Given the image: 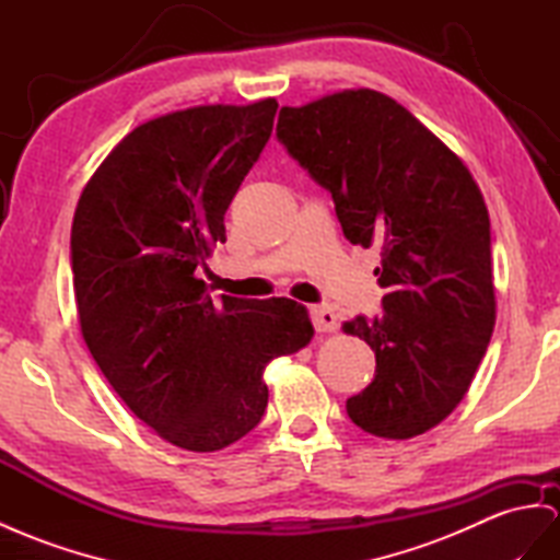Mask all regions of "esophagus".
<instances>
[{
  "label": "esophagus",
  "mask_w": 560,
  "mask_h": 560,
  "mask_svg": "<svg viewBox=\"0 0 560 560\" xmlns=\"http://www.w3.org/2000/svg\"><path fill=\"white\" fill-rule=\"evenodd\" d=\"M310 317H312V324H314V328H317L319 334L336 331V328H338L336 312L331 307H326V305L310 307Z\"/></svg>",
  "instance_id": "obj_1"
}]
</instances>
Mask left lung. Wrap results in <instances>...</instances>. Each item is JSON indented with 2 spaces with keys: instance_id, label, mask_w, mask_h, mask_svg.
<instances>
[{
  "instance_id": "left-lung-1",
  "label": "left lung",
  "mask_w": 560,
  "mask_h": 560,
  "mask_svg": "<svg viewBox=\"0 0 560 560\" xmlns=\"http://www.w3.org/2000/svg\"><path fill=\"white\" fill-rule=\"evenodd\" d=\"M277 137L331 191L346 238L381 246L383 314L342 324L376 352V376L348 399V417L376 438H417L462 402L492 338L490 214L478 184L423 122L374 90L283 106Z\"/></svg>"
}]
</instances>
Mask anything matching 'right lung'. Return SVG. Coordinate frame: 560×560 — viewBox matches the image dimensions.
Listing matches in <instances>:
<instances>
[{
    "label": "right lung",
    "instance_id": "right-lung-1",
    "mask_svg": "<svg viewBox=\"0 0 560 560\" xmlns=\"http://www.w3.org/2000/svg\"><path fill=\"white\" fill-rule=\"evenodd\" d=\"M277 98L143 122L96 167L70 232L84 342L122 402L163 440L218 452L260 423L265 366L314 336L289 298L212 300L196 269L260 158Z\"/></svg>",
    "mask_w": 560,
    "mask_h": 560
}]
</instances>
